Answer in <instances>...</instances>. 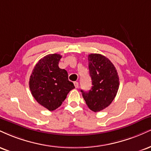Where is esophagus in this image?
<instances>
[{"label":"esophagus","instance_id":"obj_1","mask_svg":"<svg viewBox=\"0 0 151 151\" xmlns=\"http://www.w3.org/2000/svg\"><path fill=\"white\" fill-rule=\"evenodd\" d=\"M74 86H75L76 88H78V87H79V82H77V81H74Z\"/></svg>","mask_w":151,"mask_h":151}]
</instances>
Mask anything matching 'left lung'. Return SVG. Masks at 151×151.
I'll return each instance as SVG.
<instances>
[{
	"instance_id": "left-lung-1",
	"label": "left lung",
	"mask_w": 151,
	"mask_h": 151,
	"mask_svg": "<svg viewBox=\"0 0 151 151\" xmlns=\"http://www.w3.org/2000/svg\"><path fill=\"white\" fill-rule=\"evenodd\" d=\"M88 60L92 87L88 91L81 92L88 108L99 112L108 107L117 95L119 76L114 65L104 55L91 53Z\"/></svg>"
}]
</instances>
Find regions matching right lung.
<instances>
[{
    "mask_svg": "<svg viewBox=\"0 0 151 151\" xmlns=\"http://www.w3.org/2000/svg\"><path fill=\"white\" fill-rule=\"evenodd\" d=\"M60 54H49L34 67L29 79L31 93L35 100L50 111L59 108L74 83L68 80V72L58 66Z\"/></svg>",
    "mask_w": 151,
    "mask_h": 151,
    "instance_id": "right-lung-1",
    "label": "right lung"
}]
</instances>
